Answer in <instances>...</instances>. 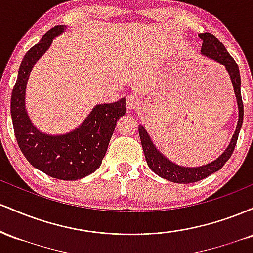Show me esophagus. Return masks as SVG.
<instances>
[{"label": "esophagus", "instance_id": "34e87169", "mask_svg": "<svg viewBox=\"0 0 253 253\" xmlns=\"http://www.w3.org/2000/svg\"><path fill=\"white\" fill-rule=\"evenodd\" d=\"M126 107L128 110H134L139 107V100L134 95H127Z\"/></svg>", "mask_w": 253, "mask_h": 253}]
</instances>
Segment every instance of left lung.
Segmentation results:
<instances>
[{
  "label": "left lung",
  "instance_id": "left-lung-1",
  "mask_svg": "<svg viewBox=\"0 0 253 253\" xmlns=\"http://www.w3.org/2000/svg\"><path fill=\"white\" fill-rule=\"evenodd\" d=\"M199 37L201 38V40L203 42L201 53L203 56L211 58V59L215 60V62L220 63L221 65L225 66L229 77H231L232 84H233L234 94H236L237 97L239 119H238L236 132H234L233 136H232V140L227 146V149L223 151V153L219 157V158L213 161L210 164H206L197 168L179 167V165L169 161L167 157L162 155V153L156 149L152 140H151L150 135L147 134L146 129L144 128V126L139 125V135H140L141 146H143L145 158H146L147 165L150 167V169L158 176H161L162 178L175 183H183V184L201 181V179L206 178V177H208L211 175V173L216 172L217 170L221 169L226 162L229 159V157L232 156V153H233L234 147H236L238 140V135H239L240 128H242L244 118V104L242 100V92H240V84H242V81H240L239 68H238L237 63L234 62L233 58L229 56V53L225 48V46L222 45V42H220L217 38L214 37L213 34L200 33Z\"/></svg>",
  "mask_w": 253,
  "mask_h": 253
}]
</instances>
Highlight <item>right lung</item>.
I'll list each match as a JSON object with an SVG mask.
<instances>
[{
  "mask_svg": "<svg viewBox=\"0 0 253 253\" xmlns=\"http://www.w3.org/2000/svg\"><path fill=\"white\" fill-rule=\"evenodd\" d=\"M64 30L65 26H54L25 54L11 92L10 114L17 145L26 159L53 178L76 181L100 168L117 121L126 113V100L97 104L82 125L68 134L48 135L36 128L25 107L27 81L34 64Z\"/></svg>",
  "mask_w": 253,
  "mask_h": 253,
  "instance_id": "add662e5",
  "label": "right lung"
}]
</instances>
